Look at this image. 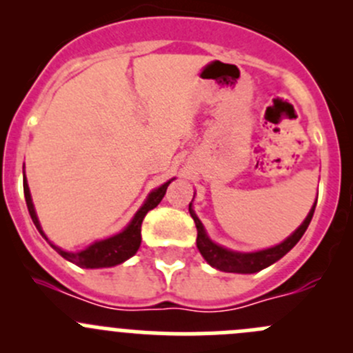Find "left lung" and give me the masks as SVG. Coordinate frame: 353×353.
<instances>
[{
    "label": "left lung",
    "instance_id": "obj_1",
    "mask_svg": "<svg viewBox=\"0 0 353 353\" xmlns=\"http://www.w3.org/2000/svg\"><path fill=\"white\" fill-rule=\"evenodd\" d=\"M318 201V199H316ZM314 208L316 203L312 205L311 212L309 215L305 216L304 222L301 223L297 230L292 234L290 237H287L283 243L273 245V248L263 249V251H256V252H237V251H230V249L222 248V245L215 244L205 232V227L203 223L199 222V219L194 213L193 206L190 203V213L193 216L194 223H196V230H198V237H196V245L201 252L203 258L206 259L210 266L213 268L220 270V272H227V273H256L261 272L263 268L266 266L273 265L275 261H279L280 258L287 254L295 244L301 241V237L304 236V232L307 230L309 223H311L312 215H314Z\"/></svg>",
    "mask_w": 353,
    "mask_h": 353
}]
</instances>
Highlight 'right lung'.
<instances>
[{
	"label": "right lung",
	"mask_w": 353,
	"mask_h": 353,
	"mask_svg": "<svg viewBox=\"0 0 353 353\" xmlns=\"http://www.w3.org/2000/svg\"><path fill=\"white\" fill-rule=\"evenodd\" d=\"M172 181V179H170ZM170 181H167L165 184H162L160 188L152 191L148 194V198L145 199V203L141 205V208L134 213L133 220L128 223L126 229L123 232L116 234V236L108 237L104 241H97V243L90 244L87 249L83 251H78V252H70V251H63L61 248L58 245L51 244L63 258L68 259V261L74 263L77 266H81V268H109V266H116L119 263L126 261L130 259L131 256L137 254L138 248L141 244V222H143L145 215H147L150 210H154L160 201H162L163 194H165L167 186L170 184ZM23 193H25V201H27V208L28 213L32 216V222L35 223L37 230L41 232V236L44 237L46 241H49L46 237V234L42 232V227L39 223L37 215H35V208H34V203H32L30 198V190H28V184L27 179L23 176Z\"/></svg>",
	"instance_id": "right-lung-1"
}]
</instances>
